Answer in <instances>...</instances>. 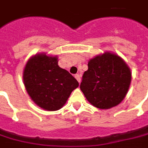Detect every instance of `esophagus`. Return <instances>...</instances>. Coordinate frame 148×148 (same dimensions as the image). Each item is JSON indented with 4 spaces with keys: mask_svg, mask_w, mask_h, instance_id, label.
<instances>
[{
    "mask_svg": "<svg viewBox=\"0 0 148 148\" xmlns=\"http://www.w3.org/2000/svg\"><path fill=\"white\" fill-rule=\"evenodd\" d=\"M75 78L78 81V82H81V78H80L79 74H76V75H75Z\"/></svg>",
    "mask_w": 148,
    "mask_h": 148,
    "instance_id": "obj_1",
    "label": "esophagus"
}]
</instances>
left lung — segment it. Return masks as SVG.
Here are the masks:
<instances>
[{
    "label": "left lung",
    "mask_w": 148,
    "mask_h": 148,
    "mask_svg": "<svg viewBox=\"0 0 148 148\" xmlns=\"http://www.w3.org/2000/svg\"><path fill=\"white\" fill-rule=\"evenodd\" d=\"M80 88L92 105L102 110L117 106L125 98L132 82L131 69L113 52L89 60Z\"/></svg>",
    "instance_id": "obj_1"
}]
</instances>
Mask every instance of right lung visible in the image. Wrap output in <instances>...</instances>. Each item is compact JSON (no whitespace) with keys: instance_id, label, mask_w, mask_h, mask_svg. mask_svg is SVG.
<instances>
[{"instance_id":"add662e5","label":"right lung","mask_w":148,"mask_h":148,"mask_svg":"<svg viewBox=\"0 0 148 148\" xmlns=\"http://www.w3.org/2000/svg\"><path fill=\"white\" fill-rule=\"evenodd\" d=\"M23 83L27 94L38 107L48 111L61 109L79 83L58 66L57 56L38 53L27 61Z\"/></svg>"}]
</instances>
